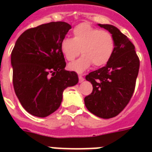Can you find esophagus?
Wrapping results in <instances>:
<instances>
[{"label": "esophagus", "instance_id": "esophagus-1", "mask_svg": "<svg viewBox=\"0 0 152 152\" xmlns=\"http://www.w3.org/2000/svg\"><path fill=\"white\" fill-rule=\"evenodd\" d=\"M84 77H83V76H79V82L80 83H81V82H83V81H84Z\"/></svg>", "mask_w": 152, "mask_h": 152}]
</instances>
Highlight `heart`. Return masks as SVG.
I'll list each match as a JSON object with an SVG mask.
<instances>
[{
  "mask_svg": "<svg viewBox=\"0 0 152 152\" xmlns=\"http://www.w3.org/2000/svg\"><path fill=\"white\" fill-rule=\"evenodd\" d=\"M73 37H65L61 41L60 50L68 61H72L80 53L83 56L68 65V68L81 73L89 66H102L112 58L115 40L107 31L93 28L88 23H80L74 28Z\"/></svg>",
  "mask_w": 152,
  "mask_h": 152,
  "instance_id": "b5f03b06",
  "label": "heart"
}]
</instances>
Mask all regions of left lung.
<instances>
[{
  "label": "left lung",
  "mask_w": 152,
  "mask_h": 152,
  "mask_svg": "<svg viewBox=\"0 0 152 152\" xmlns=\"http://www.w3.org/2000/svg\"><path fill=\"white\" fill-rule=\"evenodd\" d=\"M98 25L112 35L115 50L105 66L86 76V80L92 84L93 91L85 98V104L98 117L109 119L117 115L132 98L139 58L134 45L117 28L110 24Z\"/></svg>",
  "instance_id": "obj_1"
}]
</instances>
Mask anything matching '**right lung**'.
Listing matches in <instances>:
<instances>
[{
    "label": "right lung",
    "mask_w": 152,
    "mask_h": 152,
    "mask_svg": "<svg viewBox=\"0 0 152 152\" xmlns=\"http://www.w3.org/2000/svg\"><path fill=\"white\" fill-rule=\"evenodd\" d=\"M72 28L65 22H51L25 31L11 53L14 89L23 108L32 115L46 117L56 111L63 90L79 81L75 72L64 69L60 50Z\"/></svg>",
    "instance_id": "1"
}]
</instances>
